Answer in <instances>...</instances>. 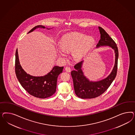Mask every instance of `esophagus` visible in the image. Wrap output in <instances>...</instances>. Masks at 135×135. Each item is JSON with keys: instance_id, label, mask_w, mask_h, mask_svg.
I'll return each mask as SVG.
<instances>
[{"instance_id": "1", "label": "esophagus", "mask_w": 135, "mask_h": 135, "mask_svg": "<svg viewBox=\"0 0 135 135\" xmlns=\"http://www.w3.org/2000/svg\"><path fill=\"white\" fill-rule=\"evenodd\" d=\"M65 69L66 71L67 72H71V68H70L69 67H66L65 68Z\"/></svg>"}]
</instances>
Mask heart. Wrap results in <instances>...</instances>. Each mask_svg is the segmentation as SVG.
Segmentation results:
<instances>
[{
    "label": "heart",
    "mask_w": 135,
    "mask_h": 135,
    "mask_svg": "<svg viewBox=\"0 0 135 135\" xmlns=\"http://www.w3.org/2000/svg\"><path fill=\"white\" fill-rule=\"evenodd\" d=\"M92 36H86L82 33H74L63 37L59 43L61 49H56L59 56L64 58L66 52L73 51V56L77 60L82 59L94 43Z\"/></svg>",
    "instance_id": "1"
}]
</instances>
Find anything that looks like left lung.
Instances as JSON below:
<instances>
[{"mask_svg": "<svg viewBox=\"0 0 135 135\" xmlns=\"http://www.w3.org/2000/svg\"><path fill=\"white\" fill-rule=\"evenodd\" d=\"M98 29L100 33V39L96 47L108 46L113 49L115 56L114 66L110 74L106 78L98 81H90L84 75L82 69L84 61L74 66L75 70L72 71L71 73L73 81L74 88L77 96L83 99L95 98L102 94L110 86L117 74L119 55L117 45L104 29L100 27H98Z\"/></svg>", "mask_w": 135, "mask_h": 135, "instance_id": "1", "label": "left lung"}]
</instances>
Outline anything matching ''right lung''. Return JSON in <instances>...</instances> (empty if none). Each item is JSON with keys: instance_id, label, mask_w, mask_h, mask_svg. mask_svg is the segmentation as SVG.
Masks as SVG:
<instances>
[{"instance_id": "add662e5", "label": "right lung", "mask_w": 135, "mask_h": 135, "mask_svg": "<svg viewBox=\"0 0 135 135\" xmlns=\"http://www.w3.org/2000/svg\"><path fill=\"white\" fill-rule=\"evenodd\" d=\"M37 28L45 29V27L38 25L33 28L28 33ZM50 30V29L46 28ZM15 73L21 86L29 94L37 98H45L52 95L56 91L57 78L61 73L63 67L54 66L49 73L43 76H33L28 74L21 66L18 49L15 54Z\"/></svg>"}]
</instances>
